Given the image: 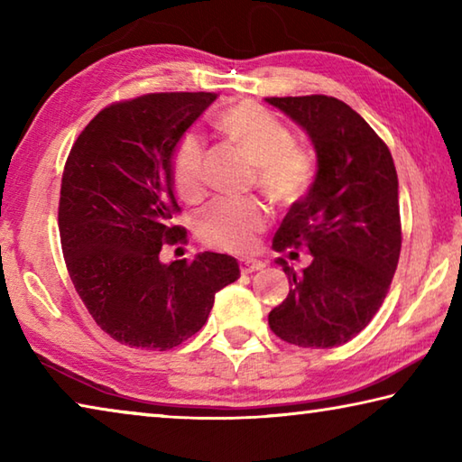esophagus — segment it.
Returning <instances> with one entry per match:
<instances>
[{
  "label": "esophagus",
  "instance_id": "obj_1",
  "mask_svg": "<svg viewBox=\"0 0 462 462\" xmlns=\"http://www.w3.org/2000/svg\"><path fill=\"white\" fill-rule=\"evenodd\" d=\"M261 269H264V263L263 261H254V259L240 261V273H242V275H248V273H254V271H261Z\"/></svg>",
  "mask_w": 462,
  "mask_h": 462
}]
</instances>
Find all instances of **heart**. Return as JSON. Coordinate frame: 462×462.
<instances>
[{"mask_svg":"<svg viewBox=\"0 0 462 462\" xmlns=\"http://www.w3.org/2000/svg\"><path fill=\"white\" fill-rule=\"evenodd\" d=\"M217 128L256 165L259 185L277 203L300 201L316 179V161L306 148L293 144V134L275 114L253 101L224 109ZM203 143L187 134L173 152L171 175L183 199L203 191ZM269 222V209L256 199H216L195 217V230L206 245L245 253L254 246L256 232Z\"/></svg>","mask_w":462,"mask_h":462,"instance_id":"heart-1","label":"heart"}]
</instances>
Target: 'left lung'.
<instances>
[{"mask_svg":"<svg viewBox=\"0 0 462 462\" xmlns=\"http://www.w3.org/2000/svg\"><path fill=\"white\" fill-rule=\"evenodd\" d=\"M267 101L306 132L318 161L314 185L289 208L273 240L277 253L308 246L311 263L297 275L277 259L291 289L269 314V326L295 346H340L377 314L400 261L393 159L377 132L340 99Z\"/></svg>","mask_w":462,"mask_h":462,"instance_id":"8db88e82","label":"left lung"}]
</instances>
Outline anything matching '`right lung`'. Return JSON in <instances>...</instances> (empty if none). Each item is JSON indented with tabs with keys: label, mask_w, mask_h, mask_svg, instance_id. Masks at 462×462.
Returning <instances> with one entry per match:
<instances>
[{
	"label": "right lung",
	"mask_w": 462,
	"mask_h": 462,
	"mask_svg": "<svg viewBox=\"0 0 462 462\" xmlns=\"http://www.w3.org/2000/svg\"><path fill=\"white\" fill-rule=\"evenodd\" d=\"M216 93H151L93 118L69 152L59 232L77 293L101 330L132 348L169 350L208 322L214 297L240 277L238 261L199 253L161 261L185 232L171 162Z\"/></svg>",
	"instance_id": "1"
}]
</instances>
